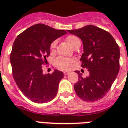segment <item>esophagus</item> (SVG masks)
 <instances>
[{
	"label": "esophagus",
	"mask_w": 128,
	"mask_h": 128,
	"mask_svg": "<svg viewBox=\"0 0 128 128\" xmlns=\"http://www.w3.org/2000/svg\"><path fill=\"white\" fill-rule=\"evenodd\" d=\"M63 73H64V75H69L70 73H69V71H66V72H64Z\"/></svg>",
	"instance_id": "1"
}]
</instances>
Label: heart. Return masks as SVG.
<instances>
[{
  "instance_id": "obj_1",
  "label": "heart",
  "mask_w": 128,
  "mask_h": 128,
  "mask_svg": "<svg viewBox=\"0 0 128 128\" xmlns=\"http://www.w3.org/2000/svg\"><path fill=\"white\" fill-rule=\"evenodd\" d=\"M67 40L69 43V44L73 47H74L77 43L80 42V40L79 39V38H78L77 36H73V35L68 36L67 38ZM56 44H57V40H55L51 43L50 46V51H52V52L54 51ZM73 60L71 59H67V58H64V57H58L55 59V63L57 67L60 69L66 70V69H69L71 67V63H73Z\"/></svg>"
}]
</instances>
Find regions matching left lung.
<instances>
[{
	"mask_svg": "<svg viewBox=\"0 0 128 128\" xmlns=\"http://www.w3.org/2000/svg\"><path fill=\"white\" fill-rule=\"evenodd\" d=\"M67 31L82 40L84 53L80 61L90 72L84 78L80 71H75L79 75L74 85L75 92L86 102L98 101L110 90L118 74L120 47L110 32L94 25Z\"/></svg>",
	"mask_w": 128,
	"mask_h": 128,
	"instance_id": "obj_1",
	"label": "left lung"
}]
</instances>
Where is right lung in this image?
I'll list each match as a JSON object with an SVG mask.
<instances>
[{"label": "right lung", "instance_id": "obj_1", "mask_svg": "<svg viewBox=\"0 0 128 128\" xmlns=\"http://www.w3.org/2000/svg\"><path fill=\"white\" fill-rule=\"evenodd\" d=\"M67 33L39 23L16 38L10 55L12 75L22 93L32 102L46 103L57 95L63 72L55 69L51 74H43L42 66L50 55L53 41Z\"/></svg>", "mask_w": 128, "mask_h": 128}]
</instances>
